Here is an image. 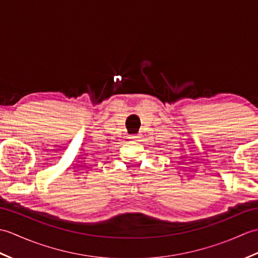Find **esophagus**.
<instances>
[{
    "label": "esophagus",
    "instance_id": "1",
    "mask_svg": "<svg viewBox=\"0 0 258 258\" xmlns=\"http://www.w3.org/2000/svg\"><path fill=\"white\" fill-rule=\"evenodd\" d=\"M131 140L132 141H136L138 139H140V136L138 135V134H134V135H131V138H130Z\"/></svg>",
    "mask_w": 258,
    "mask_h": 258
}]
</instances>
